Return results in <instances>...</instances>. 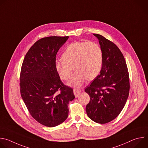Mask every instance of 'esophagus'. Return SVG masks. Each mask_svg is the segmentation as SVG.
Instances as JSON below:
<instances>
[{
	"instance_id": "34e87169",
	"label": "esophagus",
	"mask_w": 148,
	"mask_h": 148,
	"mask_svg": "<svg viewBox=\"0 0 148 148\" xmlns=\"http://www.w3.org/2000/svg\"><path fill=\"white\" fill-rule=\"evenodd\" d=\"M73 92H74V94L75 95V97H77L81 93L82 91L81 90H79V89H74Z\"/></svg>"
}]
</instances>
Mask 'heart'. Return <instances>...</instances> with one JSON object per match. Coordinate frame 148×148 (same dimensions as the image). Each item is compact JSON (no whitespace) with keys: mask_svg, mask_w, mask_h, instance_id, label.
I'll return each mask as SVG.
<instances>
[{"mask_svg":"<svg viewBox=\"0 0 148 148\" xmlns=\"http://www.w3.org/2000/svg\"><path fill=\"white\" fill-rule=\"evenodd\" d=\"M102 62V51L98 44L91 41H76L66 47L62 58L56 60L55 67L60 77L66 81L70 78L73 67L75 73L68 85L80 88L87 79H93L99 74Z\"/></svg>","mask_w":148,"mask_h":148,"instance_id":"b5f03b06","label":"heart"}]
</instances>
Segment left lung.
I'll use <instances>...</instances> for the list:
<instances>
[{
	"label": "left lung",
	"mask_w": 148,
	"mask_h": 148,
	"mask_svg": "<svg viewBox=\"0 0 148 148\" xmlns=\"http://www.w3.org/2000/svg\"><path fill=\"white\" fill-rule=\"evenodd\" d=\"M93 35L99 41L103 62L99 75L85 90L90 97L86 112L95 122L106 123L118 116L127 101L130 87L129 74L119 48L102 36Z\"/></svg>",
	"instance_id": "1"
}]
</instances>
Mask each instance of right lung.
Instances as JSON below:
<instances>
[{
  "label": "right lung",
  "instance_id": "obj_1",
  "mask_svg": "<svg viewBox=\"0 0 148 148\" xmlns=\"http://www.w3.org/2000/svg\"><path fill=\"white\" fill-rule=\"evenodd\" d=\"M68 38L40 39L29 50L21 69V96L32 117L48 127L67 118L69 102L75 98L73 90L63 84L55 67L56 54Z\"/></svg>",
  "mask_w": 148,
  "mask_h": 148
}]
</instances>
